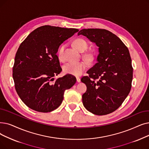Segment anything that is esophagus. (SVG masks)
<instances>
[{
	"label": "esophagus",
	"instance_id": "1",
	"mask_svg": "<svg viewBox=\"0 0 149 149\" xmlns=\"http://www.w3.org/2000/svg\"><path fill=\"white\" fill-rule=\"evenodd\" d=\"M76 79H77V82H80L81 81V80H80V77H76Z\"/></svg>",
	"mask_w": 149,
	"mask_h": 149
}]
</instances>
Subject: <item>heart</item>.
Segmentation results:
<instances>
[{"mask_svg":"<svg viewBox=\"0 0 149 149\" xmlns=\"http://www.w3.org/2000/svg\"><path fill=\"white\" fill-rule=\"evenodd\" d=\"M73 45L77 49L81 52L85 50L88 47L86 41L81 38L76 39L73 42ZM64 49H65V45L62 44L58 50V56L59 59L63 61L65 60V57L64 55ZM86 67L87 64L85 61H70L64 66L63 69L64 72L66 74L75 76H80L86 69Z\"/></svg>","mask_w":149,"mask_h":149,"instance_id":"obj_1","label":"heart"}]
</instances>
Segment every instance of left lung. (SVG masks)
<instances>
[{
  "label": "left lung",
  "mask_w": 149,
  "mask_h": 149,
  "mask_svg": "<svg viewBox=\"0 0 149 149\" xmlns=\"http://www.w3.org/2000/svg\"><path fill=\"white\" fill-rule=\"evenodd\" d=\"M86 36L99 47L97 62L81 81L87 90L83 104L89 112L102 116L116 110L132 88L133 67L130 52L120 39L105 29H82L78 35Z\"/></svg>",
  "instance_id": "left-lung-1"
}]
</instances>
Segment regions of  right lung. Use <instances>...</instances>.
Wrapping results in <instances>:
<instances>
[{"mask_svg":"<svg viewBox=\"0 0 149 149\" xmlns=\"http://www.w3.org/2000/svg\"><path fill=\"white\" fill-rule=\"evenodd\" d=\"M78 31L44 25L31 32L19 46L13 78L18 95L29 108L41 113L54 111L61 104L65 90L76 83L70 74L55 81L54 77L62 71L56 55L60 46Z\"/></svg>","mask_w":149,"mask_h":149,"instance_id":"add662e5","label":"right lung"}]
</instances>
